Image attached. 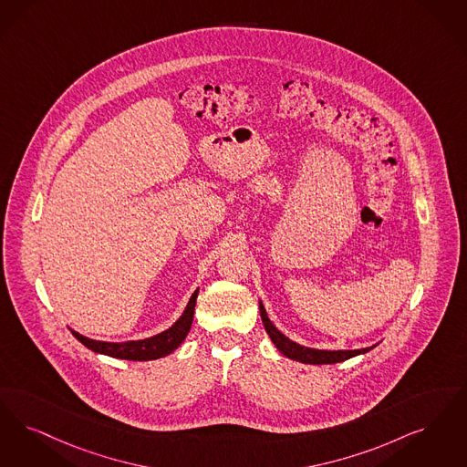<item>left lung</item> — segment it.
Returning <instances> with one entry per match:
<instances>
[{"label": "left lung", "instance_id": "left-lung-1", "mask_svg": "<svg viewBox=\"0 0 467 467\" xmlns=\"http://www.w3.org/2000/svg\"><path fill=\"white\" fill-rule=\"evenodd\" d=\"M259 309H261L262 323H264V328H265L267 336L273 340V344L278 348L281 355H285L286 358L294 359V361H300V363H306V365H332V363H340V361H346V359L355 358L358 355H365L377 346V344H373L370 348L337 349V351L306 348V346H300L297 342L290 340L285 334H281L280 330L273 325V321L267 317L262 300H259Z\"/></svg>", "mask_w": 467, "mask_h": 467}]
</instances>
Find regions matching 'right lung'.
<instances>
[{
  "instance_id": "1",
  "label": "right lung",
  "mask_w": 467,
  "mask_h": 467,
  "mask_svg": "<svg viewBox=\"0 0 467 467\" xmlns=\"http://www.w3.org/2000/svg\"><path fill=\"white\" fill-rule=\"evenodd\" d=\"M198 290H194V294L191 296V299L187 302L184 313L181 317L167 328L161 334L148 337V338H139V340H127V342H106V340H95L88 337L78 334L76 330H71L73 336L90 351L99 353V355L111 356L118 359H130V361H148V359H158L163 356L171 355L186 338L191 325H192V317H194V306L198 299Z\"/></svg>"
}]
</instances>
